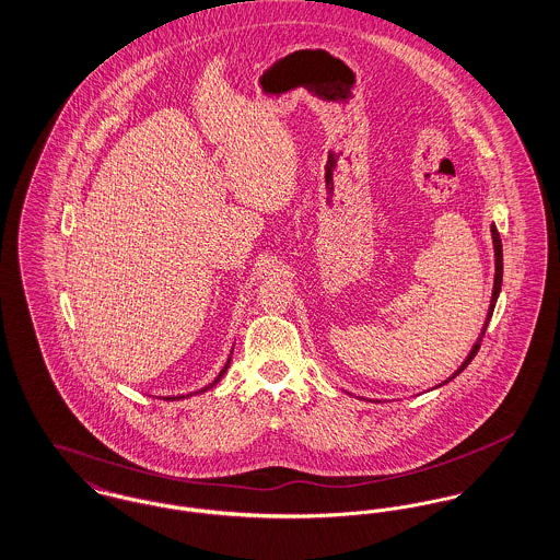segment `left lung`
<instances>
[{
  "label": "left lung",
  "instance_id": "left-lung-1",
  "mask_svg": "<svg viewBox=\"0 0 560 560\" xmlns=\"http://www.w3.org/2000/svg\"><path fill=\"white\" fill-rule=\"evenodd\" d=\"M491 240H493V249H495V279H493V293H491V304H489V313H487V319H485V325H482V329H480L479 340L475 342V347L472 350L468 352V357H466V361L457 368V372L453 373L452 377H447L443 384H447L450 380H453L455 375H459V373L464 372L468 365H470V361L477 357V352H479L480 342H482V336H485V329H487V325H489V320H491V315H493V308H495V302H498V295H500V290H502V275H504V260H502V240H500V233H498V229H495V224H491ZM443 384H439V386H443Z\"/></svg>",
  "mask_w": 560,
  "mask_h": 560
}]
</instances>
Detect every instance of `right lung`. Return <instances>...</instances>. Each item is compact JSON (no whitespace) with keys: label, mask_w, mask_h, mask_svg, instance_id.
Returning <instances> with one entry per match:
<instances>
[{"label":"right lung","mask_w":560,"mask_h":560,"mask_svg":"<svg viewBox=\"0 0 560 560\" xmlns=\"http://www.w3.org/2000/svg\"><path fill=\"white\" fill-rule=\"evenodd\" d=\"M231 352H233V350H231ZM229 365H231V357H229V361H226V365H224V370H222V372L218 373V377H215V380H213L212 384H210V386H206V388H201V390H199V393H206V390H210V388H212V386H215V384H218V382H220V380H222V375H224V373H226V370H229ZM195 395H197V393H195ZM190 397H192V393H190ZM165 399H172V397H165ZM174 399H185V395H183V397H174Z\"/></svg>","instance_id":"right-lung-1"}]
</instances>
